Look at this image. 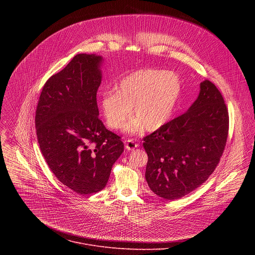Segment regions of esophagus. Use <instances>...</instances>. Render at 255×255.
I'll return each mask as SVG.
<instances>
[{"instance_id": "34e87169", "label": "esophagus", "mask_w": 255, "mask_h": 255, "mask_svg": "<svg viewBox=\"0 0 255 255\" xmlns=\"http://www.w3.org/2000/svg\"><path fill=\"white\" fill-rule=\"evenodd\" d=\"M138 147V144L136 143V142H134L132 139H129V140H127L126 142H125V148L127 149V150H134L135 148H137Z\"/></svg>"}]
</instances>
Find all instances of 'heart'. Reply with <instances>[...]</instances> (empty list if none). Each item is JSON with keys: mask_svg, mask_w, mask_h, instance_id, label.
<instances>
[{"mask_svg": "<svg viewBox=\"0 0 255 255\" xmlns=\"http://www.w3.org/2000/svg\"><path fill=\"white\" fill-rule=\"evenodd\" d=\"M181 94V83L172 71L152 68L137 69L125 76L115 87L102 94L101 110L107 125L119 129L136 116L125 131L135 133L145 127L155 131L168 123Z\"/></svg>", "mask_w": 255, "mask_h": 255, "instance_id": "1", "label": "heart"}]
</instances>
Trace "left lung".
<instances>
[{
    "label": "left lung",
    "mask_w": 255,
    "mask_h": 255,
    "mask_svg": "<svg viewBox=\"0 0 255 255\" xmlns=\"http://www.w3.org/2000/svg\"><path fill=\"white\" fill-rule=\"evenodd\" d=\"M228 126L221 93L210 81H203L185 114L143 139L148 155L145 178L150 190L172 201L204 184L222 156Z\"/></svg>",
    "instance_id": "8db88e82"
}]
</instances>
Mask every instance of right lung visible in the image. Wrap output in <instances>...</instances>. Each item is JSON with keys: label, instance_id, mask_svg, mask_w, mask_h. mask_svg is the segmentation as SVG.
Returning <instances> with one entry per match:
<instances>
[{"label": "right lung", "instance_id": "add662e5", "mask_svg": "<svg viewBox=\"0 0 255 255\" xmlns=\"http://www.w3.org/2000/svg\"><path fill=\"white\" fill-rule=\"evenodd\" d=\"M104 58L80 53L45 83L35 115L40 150L57 179L79 195L102 191L124 150L99 119Z\"/></svg>", "mask_w": 255, "mask_h": 255}]
</instances>
